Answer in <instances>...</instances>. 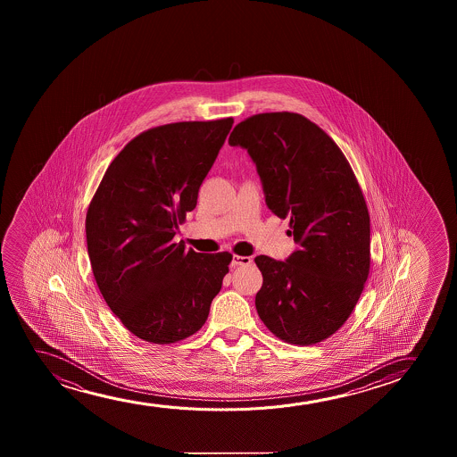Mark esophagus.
<instances>
[{"mask_svg":"<svg viewBox=\"0 0 457 457\" xmlns=\"http://www.w3.org/2000/svg\"><path fill=\"white\" fill-rule=\"evenodd\" d=\"M253 263V259L246 256H232L231 267H242V265H250Z\"/></svg>","mask_w":457,"mask_h":457,"instance_id":"obj_1","label":"esophagus"}]
</instances>
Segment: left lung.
<instances>
[{
	"label": "left lung",
	"mask_w": 457,
	"mask_h": 457,
	"mask_svg": "<svg viewBox=\"0 0 457 457\" xmlns=\"http://www.w3.org/2000/svg\"><path fill=\"white\" fill-rule=\"evenodd\" d=\"M256 163L265 204L290 219L296 250L254 259L262 271L256 309L288 344L312 345L337 331L362 294L370 270V215L344 153L300 113L253 115L229 136Z\"/></svg>",
	"instance_id": "1"
}]
</instances>
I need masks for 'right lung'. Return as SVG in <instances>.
Returning <instances> with one entry per match:
<instances>
[{
	"mask_svg": "<svg viewBox=\"0 0 457 457\" xmlns=\"http://www.w3.org/2000/svg\"><path fill=\"white\" fill-rule=\"evenodd\" d=\"M232 119L157 126L113 159L86 217L95 281L115 317L151 344L190 337L206 323L229 253L173 244L231 131Z\"/></svg>",
	"mask_w": 457,
	"mask_h": 457,
	"instance_id": "right-lung-1",
	"label": "right lung"
}]
</instances>
